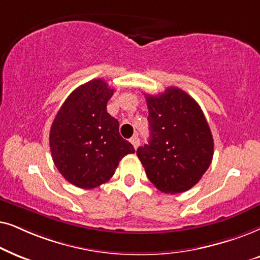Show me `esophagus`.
Masks as SVG:
<instances>
[{"mask_svg":"<svg viewBox=\"0 0 260 260\" xmlns=\"http://www.w3.org/2000/svg\"><path fill=\"white\" fill-rule=\"evenodd\" d=\"M131 144H132L133 147L137 150L138 146L140 145V140H139V138H138V136H134L133 138H131Z\"/></svg>","mask_w":260,"mask_h":260,"instance_id":"obj_1","label":"esophagus"}]
</instances>
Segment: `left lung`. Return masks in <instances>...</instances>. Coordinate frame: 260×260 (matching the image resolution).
<instances>
[{"mask_svg": "<svg viewBox=\"0 0 260 260\" xmlns=\"http://www.w3.org/2000/svg\"><path fill=\"white\" fill-rule=\"evenodd\" d=\"M148 144L137 150L147 177L165 193L191 189L209 168L214 140L205 114L182 89L146 95Z\"/></svg>", "mask_w": 260, "mask_h": 260, "instance_id": "1", "label": "left lung"}]
</instances>
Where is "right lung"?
Instances as JSON below:
<instances>
[{
  "label": "right lung",
  "mask_w": 260,
  "mask_h": 260,
  "mask_svg": "<svg viewBox=\"0 0 260 260\" xmlns=\"http://www.w3.org/2000/svg\"><path fill=\"white\" fill-rule=\"evenodd\" d=\"M114 89L103 79L78 86L65 100L50 131V148L61 176L78 188L92 189L113 177L119 161L133 153L107 113Z\"/></svg>",
  "instance_id": "add662e5"
}]
</instances>
